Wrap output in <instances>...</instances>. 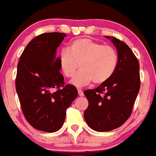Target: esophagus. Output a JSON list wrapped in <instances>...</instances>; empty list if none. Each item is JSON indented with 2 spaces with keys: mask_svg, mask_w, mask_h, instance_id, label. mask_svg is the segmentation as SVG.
Returning a JSON list of instances; mask_svg holds the SVG:
<instances>
[{
  "mask_svg": "<svg viewBox=\"0 0 156 156\" xmlns=\"http://www.w3.org/2000/svg\"><path fill=\"white\" fill-rule=\"evenodd\" d=\"M78 94H79L80 96H83V92L81 90H78Z\"/></svg>",
  "mask_w": 156,
  "mask_h": 156,
  "instance_id": "34e87169",
  "label": "esophagus"
}]
</instances>
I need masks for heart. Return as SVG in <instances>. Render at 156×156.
Wrapping results in <instances>:
<instances>
[{"mask_svg":"<svg viewBox=\"0 0 156 156\" xmlns=\"http://www.w3.org/2000/svg\"><path fill=\"white\" fill-rule=\"evenodd\" d=\"M117 51L111 46L103 45L89 38L73 41L68 49L60 51L58 65L62 73L72 78L80 66V70L71 83L81 87L90 83L102 84L110 79L118 66Z\"/></svg>","mask_w":156,"mask_h":156,"instance_id":"heart-1","label":"heart"}]
</instances>
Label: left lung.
<instances>
[{"label": "left lung", "instance_id": "left-lung-1", "mask_svg": "<svg viewBox=\"0 0 156 156\" xmlns=\"http://www.w3.org/2000/svg\"><path fill=\"white\" fill-rule=\"evenodd\" d=\"M106 37L116 47L118 66L109 80L83 92L89 102L84 118L87 125L97 132L115 129L128 119L140 88L139 63L133 52L123 41Z\"/></svg>", "mask_w": 156, "mask_h": 156}]
</instances>
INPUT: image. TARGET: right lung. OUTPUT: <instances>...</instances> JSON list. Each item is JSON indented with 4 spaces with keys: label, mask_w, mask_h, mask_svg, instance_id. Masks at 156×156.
<instances>
[{
    "label": "right lung",
    "mask_w": 156,
    "mask_h": 156,
    "mask_svg": "<svg viewBox=\"0 0 156 156\" xmlns=\"http://www.w3.org/2000/svg\"><path fill=\"white\" fill-rule=\"evenodd\" d=\"M65 37L57 32L36 37L27 44L17 64L15 85L22 112L30 126L47 133L61 128L66 109L78 95L74 86L64 85L56 57Z\"/></svg>",
    "instance_id": "right-lung-1"
}]
</instances>
